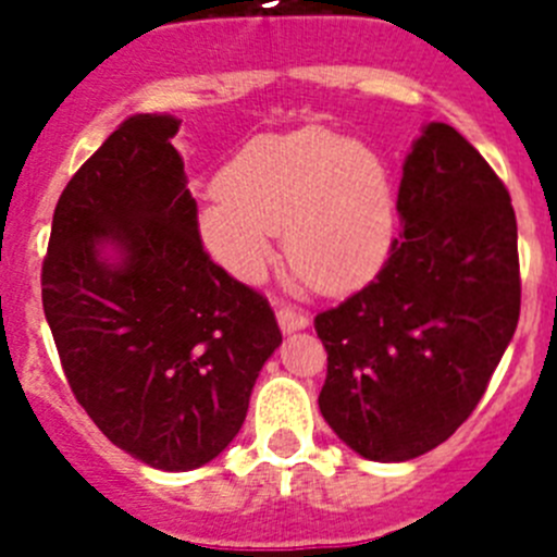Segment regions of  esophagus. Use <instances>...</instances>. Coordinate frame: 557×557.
<instances>
[{
  "instance_id": "esophagus-1",
  "label": "esophagus",
  "mask_w": 557,
  "mask_h": 557,
  "mask_svg": "<svg viewBox=\"0 0 557 557\" xmlns=\"http://www.w3.org/2000/svg\"><path fill=\"white\" fill-rule=\"evenodd\" d=\"M278 326H282L284 332H298V329L309 326V318L301 312V309L282 307L278 309Z\"/></svg>"
}]
</instances>
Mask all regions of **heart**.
Returning a JSON list of instances; mask_svg holds the SVG:
<instances>
[{
  "label": "heart",
  "instance_id": "heart-1",
  "mask_svg": "<svg viewBox=\"0 0 557 557\" xmlns=\"http://www.w3.org/2000/svg\"><path fill=\"white\" fill-rule=\"evenodd\" d=\"M393 228L396 195L382 156L329 127L250 141L200 211L206 248L231 275L259 278L275 231H287L289 268L323 293L366 284Z\"/></svg>",
  "mask_w": 557,
  "mask_h": 557
}]
</instances>
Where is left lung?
I'll return each instance as SVG.
<instances>
[{
	"label": "left lung",
	"mask_w": 557,
	"mask_h": 557,
	"mask_svg": "<svg viewBox=\"0 0 557 557\" xmlns=\"http://www.w3.org/2000/svg\"><path fill=\"white\" fill-rule=\"evenodd\" d=\"M396 211L401 231L376 278L314 318L329 354L323 418L376 462L412 460L455 435L521 307L510 195L455 127H424Z\"/></svg>",
	"instance_id": "8db88e82"
}]
</instances>
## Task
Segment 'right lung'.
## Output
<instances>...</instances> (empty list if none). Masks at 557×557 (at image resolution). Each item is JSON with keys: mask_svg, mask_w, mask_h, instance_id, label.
<instances>
[{"mask_svg": "<svg viewBox=\"0 0 557 557\" xmlns=\"http://www.w3.org/2000/svg\"><path fill=\"white\" fill-rule=\"evenodd\" d=\"M178 127L170 113H136L102 141L58 200L41 268L77 405L161 471L198 469L234 441L282 343L268 298L206 253Z\"/></svg>", "mask_w": 557, "mask_h": 557, "instance_id": "add662e5", "label": "right lung"}]
</instances>
